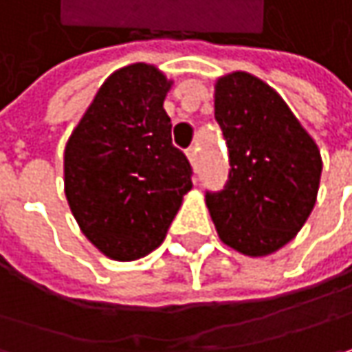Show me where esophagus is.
<instances>
[{
	"label": "esophagus",
	"instance_id": "esophagus-1",
	"mask_svg": "<svg viewBox=\"0 0 352 352\" xmlns=\"http://www.w3.org/2000/svg\"><path fill=\"white\" fill-rule=\"evenodd\" d=\"M187 157H189L191 165L195 167L197 161H199V153H197V147H189V149H187Z\"/></svg>",
	"mask_w": 352,
	"mask_h": 352
}]
</instances>
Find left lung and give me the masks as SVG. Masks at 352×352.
I'll use <instances>...</instances> for the list:
<instances>
[{
    "label": "left lung",
    "mask_w": 352,
    "mask_h": 352,
    "mask_svg": "<svg viewBox=\"0 0 352 352\" xmlns=\"http://www.w3.org/2000/svg\"><path fill=\"white\" fill-rule=\"evenodd\" d=\"M215 121L231 165L225 187L205 195L219 237L249 257L275 253L315 207L319 147L280 95L245 72L217 81Z\"/></svg>",
    "instance_id": "8db88e82"
}]
</instances>
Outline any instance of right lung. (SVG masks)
I'll list each match as a JSON object with an SVG mask.
<instances>
[{"label": "right lung", "instance_id": "1", "mask_svg": "<svg viewBox=\"0 0 352 352\" xmlns=\"http://www.w3.org/2000/svg\"><path fill=\"white\" fill-rule=\"evenodd\" d=\"M171 81L153 65L123 67L99 87L65 147V197L83 235L115 261L157 249L193 187L163 109Z\"/></svg>", "mask_w": 352, "mask_h": 352}]
</instances>
